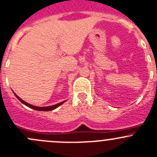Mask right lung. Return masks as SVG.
Returning <instances> with one entry per match:
<instances>
[{"label": "right lung", "instance_id": "1", "mask_svg": "<svg viewBox=\"0 0 157 157\" xmlns=\"http://www.w3.org/2000/svg\"><path fill=\"white\" fill-rule=\"evenodd\" d=\"M14 95H15L16 97H17V99H18L19 100H20V102H22V103L24 104V105H26V106L29 107V108L33 109H35V110H37V111H52V110H54V109L58 108V106H60V105H61V104H63L64 102H65V101H63V102H59V103H58V104H55V105H51V106L38 107V106H35V105H31V104H29V103H27V102H25V101H23V99H20V98L19 97V96H17V95L16 94V93H14Z\"/></svg>", "mask_w": 157, "mask_h": 157}]
</instances>
